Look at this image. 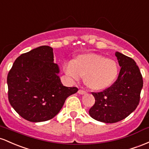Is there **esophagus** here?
<instances>
[{
  "label": "esophagus",
  "mask_w": 149,
  "mask_h": 149,
  "mask_svg": "<svg viewBox=\"0 0 149 149\" xmlns=\"http://www.w3.org/2000/svg\"><path fill=\"white\" fill-rule=\"evenodd\" d=\"M86 92L85 91H83V90H81V89H79V91H78V93H79V94H81V95H84V94H85V93H86Z\"/></svg>",
  "instance_id": "esophagus-1"
}]
</instances>
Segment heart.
<instances>
[{
	"mask_svg": "<svg viewBox=\"0 0 149 149\" xmlns=\"http://www.w3.org/2000/svg\"><path fill=\"white\" fill-rule=\"evenodd\" d=\"M64 70L68 76L74 79L84 77L85 85L94 91L111 86L119 73L118 65L115 60L93 53L77 56L65 65Z\"/></svg>",
	"mask_w": 149,
	"mask_h": 149,
	"instance_id": "b5f03b06",
	"label": "heart"
}]
</instances>
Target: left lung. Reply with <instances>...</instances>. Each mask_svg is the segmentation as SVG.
I'll return each instance as SVG.
<instances>
[{"label": "left lung", "instance_id": "left-lung-1", "mask_svg": "<svg viewBox=\"0 0 149 149\" xmlns=\"http://www.w3.org/2000/svg\"><path fill=\"white\" fill-rule=\"evenodd\" d=\"M121 67L114 84L101 92H92L94 105L88 113L94 120L105 123H115L126 118L135 111L140 100L143 78L132 58L116 52Z\"/></svg>", "mask_w": 149, "mask_h": 149}]
</instances>
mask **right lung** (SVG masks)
<instances>
[{
  "mask_svg": "<svg viewBox=\"0 0 149 149\" xmlns=\"http://www.w3.org/2000/svg\"><path fill=\"white\" fill-rule=\"evenodd\" d=\"M53 48L42 46L22 54L8 74V100L22 118L33 123L49 120L59 113L77 87L61 83Z\"/></svg>",
  "mask_w": 149,
  "mask_h": 149,
  "instance_id": "right-lung-1",
  "label": "right lung"
}]
</instances>
